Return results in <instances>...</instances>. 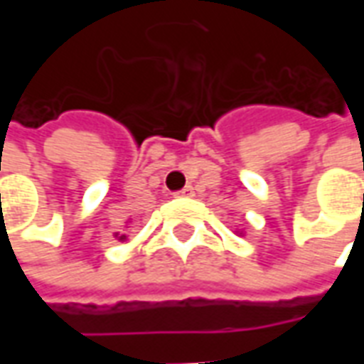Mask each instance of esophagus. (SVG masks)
I'll return each instance as SVG.
<instances>
[{
  "mask_svg": "<svg viewBox=\"0 0 364 364\" xmlns=\"http://www.w3.org/2000/svg\"><path fill=\"white\" fill-rule=\"evenodd\" d=\"M193 195H195V189H193L191 185H187L185 189L177 193V197H193Z\"/></svg>",
  "mask_w": 364,
  "mask_h": 364,
  "instance_id": "esophagus-1",
  "label": "esophagus"
}]
</instances>
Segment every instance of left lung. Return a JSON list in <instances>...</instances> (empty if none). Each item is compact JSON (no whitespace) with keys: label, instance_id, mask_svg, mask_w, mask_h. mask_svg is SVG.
Segmentation results:
<instances>
[{"label":"left lung","instance_id":"left-lung-1","mask_svg":"<svg viewBox=\"0 0 364 364\" xmlns=\"http://www.w3.org/2000/svg\"><path fill=\"white\" fill-rule=\"evenodd\" d=\"M236 234L237 236H244V230H236Z\"/></svg>","mask_w":364,"mask_h":364}]
</instances>
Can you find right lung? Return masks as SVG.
<instances>
[{"instance_id": "obj_1", "label": "right lung", "mask_w": 364, "mask_h": 364, "mask_svg": "<svg viewBox=\"0 0 364 364\" xmlns=\"http://www.w3.org/2000/svg\"><path fill=\"white\" fill-rule=\"evenodd\" d=\"M124 224H130V220L124 222ZM127 228H128V226H124V230H127ZM114 237H117L119 242H127V240H128L127 234H120V232H114Z\"/></svg>"}]
</instances>
